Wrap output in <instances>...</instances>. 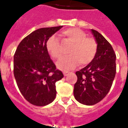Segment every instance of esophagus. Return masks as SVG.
Wrapping results in <instances>:
<instances>
[{
	"label": "esophagus",
	"instance_id": "1",
	"mask_svg": "<svg viewBox=\"0 0 128 128\" xmlns=\"http://www.w3.org/2000/svg\"><path fill=\"white\" fill-rule=\"evenodd\" d=\"M63 75H64L65 76H68V72H63Z\"/></svg>",
	"mask_w": 128,
	"mask_h": 128
}]
</instances>
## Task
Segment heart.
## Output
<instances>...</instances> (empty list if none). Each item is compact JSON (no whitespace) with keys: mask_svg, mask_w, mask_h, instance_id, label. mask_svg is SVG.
Returning a JSON list of instances; mask_svg holds the SVG:
<instances>
[{"mask_svg":"<svg viewBox=\"0 0 128 128\" xmlns=\"http://www.w3.org/2000/svg\"><path fill=\"white\" fill-rule=\"evenodd\" d=\"M62 34L72 42V45L69 50L70 55L62 57L56 64L58 69L72 70L79 63L81 65H86L92 61L98 49L97 42L94 38L87 37L86 34L78 28L68 29ZM46 48L54 59H58L61 56L60 44L55 36H52L48 39Z\"/></svg>","mask_w":128,"mask_h":128,"instance_id":"b5f03b06","label":"heart"}]
</instances>
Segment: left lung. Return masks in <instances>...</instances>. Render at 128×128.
Instances as JSON below:
<instances>
[{"instance_id": "obj_1", "label": "left lung", "mask_w": 128, "mask_h": 128, "mask_svg": "<svg viewBox=\"0 0 128 128\" xmlns=\"http://www.w3.org/2000/svg\"><path fill=\"white\" fill-rule=\"evenodd\" d=\"M98 44L94 58L86 67L76 72L75 98L82 104L93 105L106 96L116 74V54L111 44L99 32L92 30Z\"/></svg>"}]
</instances>
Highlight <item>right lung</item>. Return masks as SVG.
Here are the masks:
<instances>
[{"mask_svg": "<svg viewBox=\"0 0 128 128\" xmlns=\"http://www.w3.org/2000/svg\"><path fill=\"white\" fill-rule=\"evenodd\" d=\"M62 27L36 30L22 40L14 54L13 74L17 86L25 99L35 106L53 101L55 84L63 78L46 48L48 39Z\"/></svg>", "mask_w": 128, "mask_h": 128, "instance_id": "right-lung-1", "label": "right lung"}]
</instances>
